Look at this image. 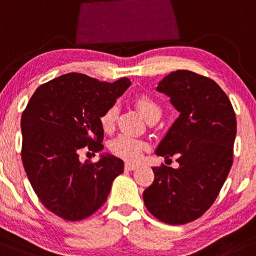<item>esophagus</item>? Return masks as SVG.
I'll use <instances>...</instances> for the list:
<instances>
[{
  "label": "esophagus",
  "mask_w": 256,
  "mask_h": 256,
  "mask_svg": "<svg viewBox=\"0 0 256 256\" xmlns=\"http://www.w3.org/2000/svg\"><path fill=\"white\" fill-rule=\"evenodd\" d=\"M124 168L126 170H134L136 168V164H134V163H126Z\"/></svg>",
  "instance_id": "obj_1"
}]
</instances>
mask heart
I'll return each instance as SVG.
<instances>
[{
	"instance_id": "heart-1",
	"label": "heart",
	"mask_w": 256,
	"mask_h": 256,
	"mask_svg": "<svg viewBox=\"0 0 256 256\" xmlns=\"http://www.w3.org/2000/svg\"><path fill=\"white\" fill-rule=\"evenodd\" d=\"M134 104L148 122L157 120L162 114V108L158 102H154L152 98L146 94H136L134 96ZM117 118H118V108L117 105H111L102 114L99 118L102 130L105 133H111L116 127ZM146 148H148V144L145 142L129 136H117L110 144V150L114 156L128 160V162H136L139 160Z\"/></svg>"
}]
</instances>
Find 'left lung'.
<instances>
[{
  "label": "left lung",
  "mask_w": 256,
  "mask_h": 256,
  "mask_svg": "<svg viewBox=\"0 0 256 256\" xmlns=\"http://www.w3.org/2000/svg\"><path fill=\"white\" fill-rule=\"evenodd\" d=\"M157 90L170 98L180 114L156 148L176 156L179 168L154 166V182L144 191L154 218L182 225L210 208L234 163L237 120L228 96L213 80L188 70L166 76Z\"/></svg>",
  "instance_id": "1"
}]
</instances>
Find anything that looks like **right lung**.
Returning a JSON list of instances; mask_svg holds the SVG:
<instances>
[{
    "label": "right lung",
    "mask_w": 256,
    "mask_h": 256,
    "mask_svg": "<svg viewBox=\"0 0 256 256\" xmlns=\"http://www.w3.org/2000/svg\"><path fill=\"white\" fill-rule=\"evenodd\" d=\"M130 86L66 74L37 88L22 114V160L42 204L62 219L90 216L108 200L124 163L112 154L81 162L80 151L104 148L100 116Z\"/></svg>",
    "instance_id": "1"
}]
</instances>
